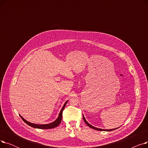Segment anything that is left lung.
I'll list each match as a JSON object with an SVG mask.
<instances>
[{
  "label": "left lung",
  "mask_w": 148,
  "mask_h": 148,
  "mask_svg": "<svg viewBox=\"0 0 148 148\" xmlns=\"http://www.w3.org/2000/svg\"><path fill=\"white\" fill-rule=\"evenodd\" d=\"M83 118L84 121L85 122V123H86V125H87L88 127H89L90 128H92V129H94V130H98V131H113V130H115V129H112V130H104V129H100V128H98L94 127V126L91 125L90 124H89V123L86 121V119H85V118H84V116H83Z\"/></svg>",
  "instance_id": "left-lung-1"
}]
</instances>
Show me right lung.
Wrapping results in <instances>:
<instances>
[{
    "label": "right lung",
    "mask_w": 148,
    "mask_h": 148,
    "mask_svg": "<svg viewBox=\"0 0 148 148\" xmlns=\"http://www.w3.org/2000/svg\"><path fill=\"white\" fill-rule=\"evenodd\" d=\"M68 103V101H67L65 102V103L64 104L63 107L61 109L60 113L59 114L58 118H57V119L54 121L53 122L51 123H49V124H44V125H38V124H35V123H30L28 121H27L26 120H25L24 118H23L21 116H20L21 118L22 119V120L24 121L26 123H27V125H29V126L32 127L33 128H40V129H51V128H55L56 127H58L59 124L62 121V112H63L64 109L65 108V107L66 104V103Z\"/></svg>",
    "instance_id": "add662e5"
}]
</instances>
